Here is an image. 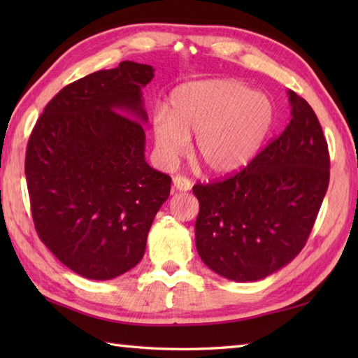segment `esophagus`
<instances>
[{"mask_svg": "<svg viewBox=\"0 0 358 358\" xmlns=\"http://www.w3.org/2000/svg\"><path fill=\"white\" fill-rule=\"evenodd\" d=\"M173 187L177 189V191H191L192 183L191 180L186 178V177H181V175H177V177H173Z\"/></svg>", "mask_w": 358, "mask_h": 358, "instance_id": "obj_1", "label": "esophagus"}]
</instances>
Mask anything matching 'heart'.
<instances>
[{"label":"heart","instance_id":"b5f03b06","mask_svg":"<svg viewBox=\"0 0 358 358\" xmlns=\"http://www.w3.org/2000/svg\"><path fill=\"white\" fill-rule=\"evenodd\" d=\"M273 118L269 98L240 81L189 83L173 90L167 113L152 120L155 157L162 166L175 164L195 135L196 162L212 175L234 173L258 154Z\"/></svg>","mask_w":358,"mask_h":358}]
</instances>
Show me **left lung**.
Returning <instances> with one entry per match:
<instances>
[{
  "instance_id": "1",
  "label": "left lung",
  "mask_w": 358,
  "mask_h": 358,
  "mask_svg": "<svg viewBox=\"0 0 358 358\" xmlns=\"http://www.w3.org/2000/svg\"><path fill=\"white\" fill-rule=\"evenodd\" d=\"M291 121L245 169L195 185V245L203 263L234 281H257L300 254L329 185L328 143L306 100L289 90Z\"/></svg>"
}]
</instances>
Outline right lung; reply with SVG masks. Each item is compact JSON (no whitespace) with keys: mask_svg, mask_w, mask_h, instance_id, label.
<instances>
[{"mask_svg":"<svg viewBox=\"0 0 358 358\" xmlns=\"http://www.w3.org/2000/svg\"><path fill=\"white\" fill-rule=\"evenodd\" d=\"M154 67L134 62L63 87L27 143L26 180L38 237L78 275L131 271L171 192V177L144 159L141 89Z\"/></svg>","mask_w":358,"mask_h":358,"instance_id":"obj_1","label":"right lung"}]
</instances>
